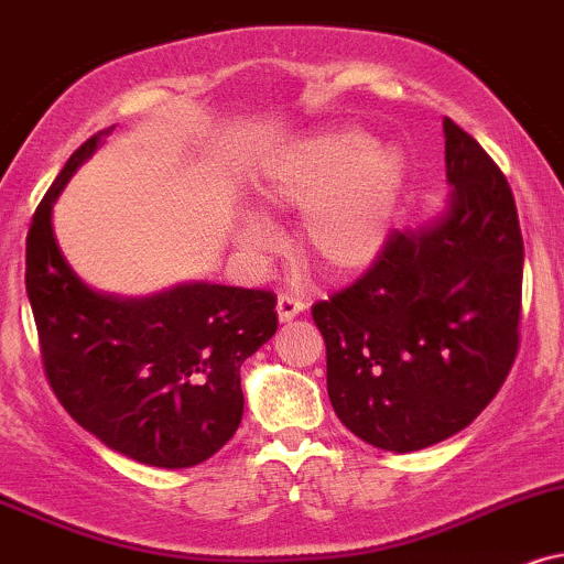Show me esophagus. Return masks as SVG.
<instances>
[{"label":"esophagus","instance_id":"34e87169","mask_svg":"<svg viewBox=\"0 0 564 564\" xmlns=\"http://www.w3.org/2000/svg\"><path fill=\"white\" fill-rule=\"evenodd\" d=\"M304 307H307V304H304V302L300 300V296H294V294H281V296H278V304H275L278 321H281V323L294 321V317L300 315V312H304Z\"/></svg>","mask_w":564,"mask_h":564}]
</instances>
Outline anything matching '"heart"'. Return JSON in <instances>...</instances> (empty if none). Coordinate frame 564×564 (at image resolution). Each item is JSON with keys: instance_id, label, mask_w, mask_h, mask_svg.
Instances as JSON below:
<instances>
[{"instance_id": "heart-1", "label": "heart", "mask_w": 564, "mask_h": 564, "mask_svg": "<svg viewBox=\"0 0 564 564\" xmlns=\"http://www.w3.org/2000/svg\"><path fill=\"white\" fill-rule=\"evenodd\" d=\"M399 183V154L372 149L368 133L344 128L286 149L264 175L262 194L273 207L304 209V252L334 273H349L381 252ZM239 243L264 254L275 243V226L260 213L243 215Z\"/></svg>"}]
</instances>
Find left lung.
I'll use <instances>...</instances> for the list:
<instances>
[{
  "instance_id": "8db88e82",
  "label": "left lung",
  "mask_w": 564,
  "mask_h": 564,
  "mask_svg": "<svg viewBox=\"0 0 564 564\" xmlns=\"http://www.w3.org/2000/svg\"><path fill=\"white\" fill-rule=\"evenodd\" d=\"M449 209L391 230L376 262L312 304L338 420L386 452H415L476 420L520 347L522 234L505 173L449 118Z\"/></svg>"
}]
</instances>
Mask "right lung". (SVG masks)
I'll return each instance as SVG.
<instances>
[{
	"instance_id": "1",
	"label": "right lung",
	"mask_w": 564,
	"mask_h": 564,
	"mask_svg": "<svg viewBox=\"0 0 564 564\" xmlns=\"http://www.w3.org/2000/svg\"><path fill=\"white\" fill-rule=\"evenodd\" d=\"M105 133L70 154L25 239L46 381L67 415L110 449L152 467H192L239 429V370L275 334V294L186 283L149 300H115L88 289L54 241L52 205Z\"/></svg>"
}]
</instances>
